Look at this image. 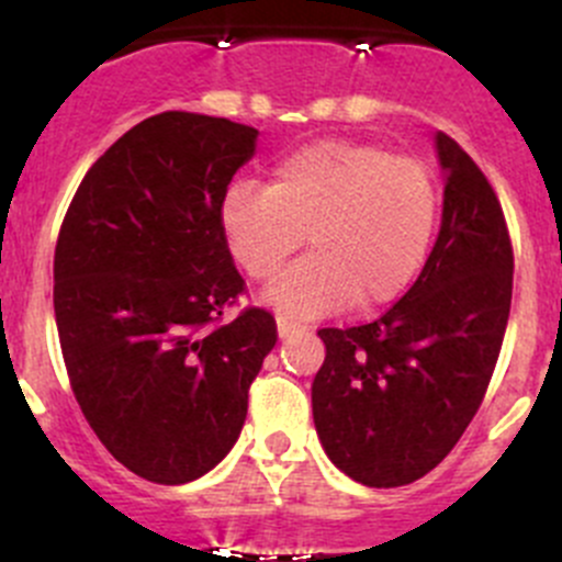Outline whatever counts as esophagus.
Wrapping results in <instances>:
<instances>
[{
    "label": "esophagus",
    "instance_id": "esophagus-1",
    "mask_svg": "<svg viewBox=\"0 0 562 562\" xmlns=\"http://www.w3.org/2000/svg\"><path fill=\"white\" fill-rule=\"evenodd\" d=\"M296 323H293V321H288V317H277V331H280V337H288V334H293V331H296Z\"/></svg>",
    "mask_w": 562,
    "mask_h": 562
}]
</instances>
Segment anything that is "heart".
Instances as JSON below:
<instances>
[{
  "label": "heart",
  "mask_w": 562,
  "mask_h": 562,
  "mask_svg": "<svg viewBox=\"0 0 562 562\" xmlns=\"http://www.w3.org/2000/svg\"><path fill=\"white\" fill-rule=\"evenodd\" d=\"M438 206V176L418 157L321 140L282 157L269 187H231L220 228L231 258L255 282H269L307 236L313 255L266 296L282 315L310 321L400 299L427 260Z\"/></svg>",
  "instance_id": "heart-1"
}]
</instances>
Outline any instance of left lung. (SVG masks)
I'll use <instances>...</instances> for the list:
<instances>
[{
  "mask_svg": "<svg viewBox=\"0 0 562 562\" xmlns=\"http://www.w3.org/2000/svg\"><path fill=\"white\" fill-rule=\"evenodd\" d=\"M443 225L411 291L378 321L321 328L313 416L328 459L378 490L438 468L479 413L514 285L506 214L473 157L438 133Z\"/></svg>",
  "mask_w": 562,
  "mask_h": 562,
  "instance_id": "left-lung-1",
  "label": "left lung"
}]
</instances>
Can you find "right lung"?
I'll return each mask as SVG.
<instances>
[{
	"mask_svg": "<svg viewBox=\"0 0 562 562\" xmlns=\"http://www.w3.org/2000/svg\"><path fill=\"white\" fill-rule=\"evenodd\" d=\"M258 130L203 113L144 119L78 184L54 255L61 359L116 462L187 484L239 438L277 342L274 315L236 307L245 280L220 228Z\"/></svg>",
	"mask_w": 562,
	"mask_h": 562,
	"instance_id": "add662e5",
	"label": "right lung"
}]
</instances>
